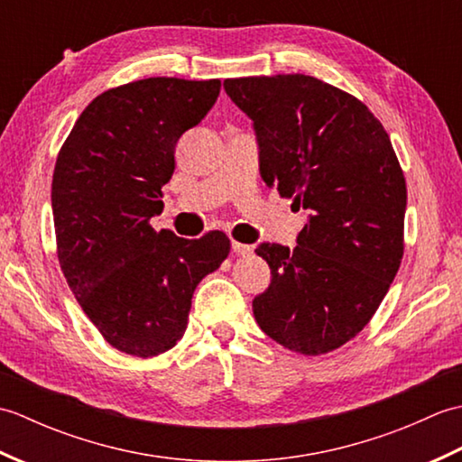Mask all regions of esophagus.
<instances>
[{"label":"esophagus","instance_id":"1","mask_svg":"<svg viewBox=\"0 0 462 462\" xmlns=\"http://www.w3.org/2000/svg\"><path fill=\"white\" fill-rule=\"evenodd\" d=\"M232 250L238 254V256H250L252 254V246L248 244H242V242H232Z\"/></svg>","mask_w":462,"mask_h":462}]
</instances>
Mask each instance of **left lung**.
Returning <instances> with one entry per match:
<instances>
[{"mask_svg":"<svg viewBox=\"0 0 462 462\" xmlns=\"http://www.w3.org/2000/svg\"><path fill=\"white\" fill-rule=\"evenodd\" d=\"M224 91L254 121L263 182L308 212L291 252L256 248L272 282L254 298V318L280 346L323 356L367 326L397 276L403 171L375 115L316 77H240Z\"/></svg>","mask_w":462,"mask_h":462,"instance_id":"1","label":"left lung"}]
</instances>
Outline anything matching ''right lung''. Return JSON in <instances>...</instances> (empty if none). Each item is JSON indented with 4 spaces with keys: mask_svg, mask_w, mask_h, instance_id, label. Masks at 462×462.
<instances>
[{
    "mask_svg": "<svg viewBox=\"0 0 462 462\" xmlns=\"http://www.w3.org/2000/svg\"><path fill=\"white\" fill-rule=\"evenodd\" d=\"M218 95V79L149 77L115 87L85 106L57 154L59 266L87 318L126 356L174 347L196 286L230 254L220 230L186 240L151 226L164 208L176 143Z\"/></svg>",
    "mask_w": 462,
    "mask_h": 462,
    "instance_id": "add662e5",
    "label": "right lung"
}]
</instances>
